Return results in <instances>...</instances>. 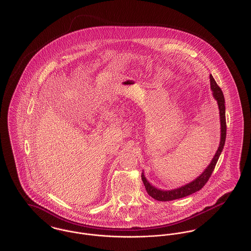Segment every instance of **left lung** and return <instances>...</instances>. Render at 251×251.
<instances>
[{
	"instance_id": "1",
	"label": "left lung",
	"mask_w": 251,
	"mask_h": 251,
	"mask_svg": "<svg viewBox=\"0 0 251 251\" xmlns=\"http://www.w3.org/2000/svg\"><path fill=\"white\" fill-rule=\"evenodd\" d=\"M210 81H211V89L213 91V96L217 101L218 104V109H219V116H220V143L218 146V149L215 152V156L213 158V160L211 161V163L209 164V166L205 169V171L197 178L194 179L193 181L177 188V189H173V190H161V189H157L156 187H154L153 185H151L144 175V172H142L141 178L143 180L145 188L148 192V194L152 197L153 199L157 200V201H172L175 199H179V198H183L185 196H188L196 191H199L210 179L214 169H215L216 162L219 158V155L223 150L224 144H225V139H226V118H225V100H224V96L223 93L221 91V89L219 88V86L216 84L213 75H210Z\"/></svg>"
}]
</instances>
